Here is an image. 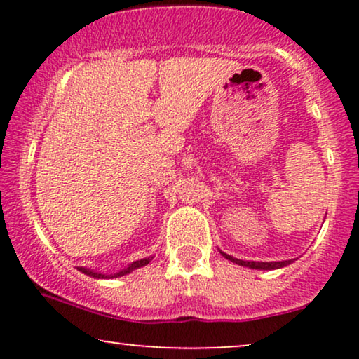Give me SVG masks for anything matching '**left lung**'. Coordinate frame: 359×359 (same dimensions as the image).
I'll use <instances>...</instances> for the list:
<instances>
[{
    "label": "left lung",
    "instance_id": "left-lung-1",
    "mask_svg": "<svg viewBox=\"0 0 359 359\" xmlns=\"http://www.w3.org/2000/svg\"><path fill=\"white\" fill-rule=\"evenodd\" d=\"M222 253V257H225L230 262L240 264V266H247V268H252V269H278V268H283V266H287V264H291L294 259H284V262H243V259H238V258H233L230 257V255Z\"/></svg>",
    "mask_w": 359,
    "mask_h": 359
}]
</instances>
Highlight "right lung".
<instances>
[{
  "label": "right lung",
  "mask_w": 359,
  "mask_h": 359,
  "mask_svg": "<svg viewBox=\"0 0 359 359\" xmlns=\"http://www.w3.org/2000/svg\"><path fill=\"white\" fill-rule=\"evenodd\" d=\"M151 258H154V257H149V258H144V259H137V262L130 263L129 266L124 268V269H121V271H117V273H114V274H102V273H96V271H93V269L81 268V266H78V269H80L81 273L88 274V276H91V278H97V279H100V278H104V279H107V278H119V276H126V274L132 273V271H134V269H137V268H142V266H145V264H149Z\"/></svg>",
  "instance_id": "add662e5"
}]
</instances>
